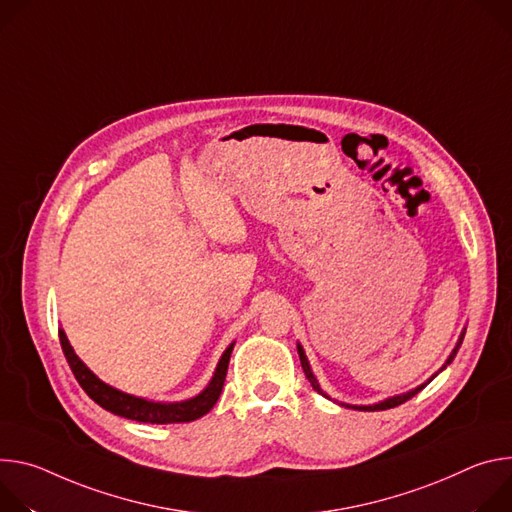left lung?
<instances>
[{"mask_svg":"<svg viewBox=\"0 0 512 512\" xmlns=\"http://www.w3.org/2000/svg\"><path fill=\"white\" fill-rule=\"evenodd\" d=\"M464 335H466V327L462 329V333H460V339H458V344L453 346V350H451V354L447 356V360H445V364L439 368V372H443L449 364H451V360L456 358V354H458V350H460V346H462V342H464ZM297 352H299V358H301V366H303V370H305V376L309 378V382H311V386H313V390H317L319 394H323L325 399H329V396L323 392V388L319 386V382H317V378H315V374H313V370H311V364H309V360H307V356H305V350H303V346L301 344H297ZM439 372H435L427 382H423V384H419L417 388H413V390H407V392H403V394H394V396H388V399H384V401H378V403H374V405H350V403H337L339 407H346V409H356V411H386V409H392V407H399V405H403V403H407L409 399H413V396L417 394V392H421Z\"/></svg>","mask_w":512,"mask_h":512,"instance_id":"obj_1","label":"left lung"}]
</instances>
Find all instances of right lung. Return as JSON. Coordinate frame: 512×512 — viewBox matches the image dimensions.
<instances>
[{
  "mask_svg": "<svg viewBox=\"0 0 512 512\" xmlns=\"http://www.w3.org/2000/svg\"><path fill=\"white\" fill-rule=\"evenodd\" d=\"M59 337H61L65 358H67L77 382L99 407H103L105 411L118 415V417H126V419L138 421V423H154V425L189 423V421H195V419L207 415L219 399L223 382H225V374H227V364H230V356L236 346V342H232L225 348L209 384L197 396H193V399H187V401H181V403H160V401L142 399V396H134V394H128L124 390H118V388L105 384L75 354L73 346L69 344L65 329H59Z\"/></svg>",
  "mask_w": 512,
  "mask_h": 512,
  "instance_id": "right-lung-1",
  "label": "right lung"
}]
</instances>
